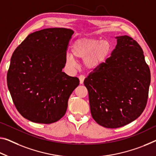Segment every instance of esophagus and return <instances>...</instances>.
<instances>
[{
  "instance_id": "esophagus-1",
  "label": "esophagus",
  "mask_w": 156,
  "mask_h": 156,
  "mask_svg": "<svg viewBox=\"0 0 156 156\" xmlns=\"http://www.w3.org/2000/svg\"><path fill=\"white\" fill-rule=\"evenodd\" d=\"M86 76L84 75H80V76H79V79H80V83L81 84H82V83H83V80H85Z\"/></svg>"
}]
</instances>
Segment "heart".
<instances>
[{"label":"heart","instance_id":"b5f03b06","mask_svg":"<svg viewBox=\"0 0 156 156\" xmlns=\"http://www.w3.org/2000/svg\"><path fill=\"white\" fill-rule=\"evenodd\" d=\"M72 51L76 58H86L84 63L88 68L94 69L100 66L108 58L112 51V45L107 40L82 37L74 42ZM73 56L71 54H67V63L70 65L75 64L76 58Z\"/></svg>","mask_w":156,"mask_h":156}]
</instances>
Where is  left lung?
I'll return each mask as SVG.
<instances>
[{
	"label": "left lung",
	"instance_id": "left-lung-1",
	"mask_svg": "<svg viewBox=\"0 0 156 156\" xmlns=\"http://www.w3.org/2000/svg\"><path fill=\"white\" fill-rule=\"evenodd\" d=\"M116 38L111 56L83 81L92 117L107 128L126 126L142 114L151 83L140 45L128 35Z\"/></svg>",
	"mask_w": 156,
	"mask_h": 156
}]
</instances>
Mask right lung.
I'll return each instance as SVG.
<instances>
[{"label": "right lung", "mask_w": 156, "mask_h": 156, "mask_svg": "<svg viewBox=\"0 0 156 156\" xmlns=\"http://www.w3.org/2000/svg\"><path fill=\"white\" fill-rule=\"evenodd\" d=\"M74 31L46 28L30 33L12 56L7 82L21 116L37 123L58 121L66 114L71 93L80 84L62 72Z\"/></svg>", "instance_id": "add662e5"}]
</instances>
